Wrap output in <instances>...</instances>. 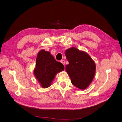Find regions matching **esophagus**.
I'll use <instances>...</instances> for the list:
<instances>
[{"label": "esophagus", "instance_id": "esophagus-1", "mask_svg": "<svg viewBox=\"0 0 122 122\" xmlns=\"http://www.w3.org/2000/svg\"><path fill=\"white\" fill-rule=\"evenodd\" d=\"M61 63L62 64H63L64 66H65V61L64 60H61Z\"/></svg>", "mask_w": 122, "mask_h": 122}]
</instances>
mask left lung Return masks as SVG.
Segmentation results:
<instances>
[{
    "label": "left lung",
    "mask_w": 122,
    "mask_h": 122,
    "mask_svg": "<svg viewBox=\"0 0 122 122\" xmlns=\"http://www.w3.org/2000/svg\"><path fill=\"white\" fill-rule=\"evenodd\" d=\"M69 64L66 70L73 86L85 90L91 83L96 72V65L86 52L72 47L65 51Z\"/></svg>",
    "instance_id": "1"
}]
</instances>
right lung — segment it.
Here are the masks:
<instances>
[{"label":"right lung","instance_id":"obj_1","mask_svg":"<svg viewBox=\"0 0 122 122\" xmlns=\"http://www.w3.org/2000/svg\"><path fill=\"white\" fill-rule=\"evenodd\" d=\"M64 66L58 62L49 51L40 50L36 59L34 75L42 87H49L57 73L64 71Z\"/></svg>","mask_w":122,"mask_h":122}]
</instances>
